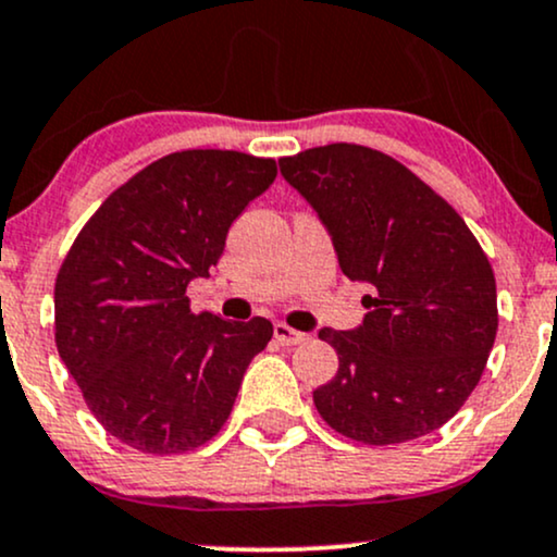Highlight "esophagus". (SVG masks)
Masks as SVG:
<instances>
[{
    "label": "esophagus",
    "instance_id": "1",
    "mask_svg": "<svg viewBox=\"0 0 557 557\" xmlns=\"http://www.w3.org/2000/svg\"><path fill=\"white\" fill-rule=\"evenodd\" d=\"M274 337H277V343H280V345H300V343L306 341L304 332H298V330L287 327L285 322H277V324H274Z\"/></svg>",
    "mask_w": 557,
    "mask_h": 557
}]
</instances>
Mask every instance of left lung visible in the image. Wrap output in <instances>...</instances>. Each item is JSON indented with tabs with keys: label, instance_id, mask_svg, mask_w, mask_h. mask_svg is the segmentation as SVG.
I'll use <instances>...</instances> for the list:
<instances>
[{
	"label": "left lung",
	"instance_id": "1",
	"mask_svg": "<svg viewBox=\"0 0 557 557\" xmlns=\"http://www.w3.org/2000/svg\"><path fill=\"white\" fill-rule=\"evenodd\" d=\"M345 277L369 285L354 330H319L337 374L314 406L356 443L398 445L458 413L497 335L495 274L461 214L393 157L330 144L280 159Z\"/></svg>",
	"mask_w": 557,
	"mask_h": 557
}]
</instances>
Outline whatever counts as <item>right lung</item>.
Returning a JSON list of instances; mask_svg holds the SVG:
<instances>
[{"label": "right lung", "instance_id": "1", "mask_svg": "<svg viewBox=\"0 0 557 557\" xmlns=\"http://www.w3.org/2000/svg\"><path fill=\"white\" fill-rule=\"evenodd\" d=\"M277 177L274 159L190 149L133 175L96 209L54 285V341L86 406L120 443L170 456L222 430L272 322L190 311L227 230Z\"/></svg>", "mask_w": 557, "mask_h": 557}]
</instances>
